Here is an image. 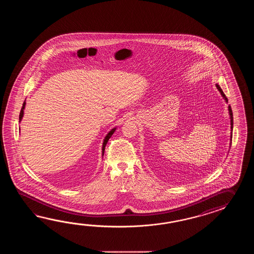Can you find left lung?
Returning <instances> with one entry per match:
<instances>
[{
	"label": "left lung",
	"instance_id": "8db88e82",
	"mask_svg": "<svg viewBox=\"0 0 254 254\" xmlns=\"http://www.w3.org/2000/svg\"><path fill=\"white\" fill-rule=\"evenodd\" d=\"M216 87H217V89L220 91V92H221V95H222V97L224 98L225 99V101H226L227 103H228V99H227L226 96H225V94L223 93V92H222V90L221 89V87L219 86L218 84H216ZM229 114H230V117H231V128H233V115H232V108H231V106L229 105ZM232 135H231V143H232Z\"/></svg>",
	"mask_w": 254,
	"mask_h": 254
}]
</instances>
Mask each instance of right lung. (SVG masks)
Masks as SVG:
<instances>
[{"label": "right lung", "instance_id": "right-lung-1", "mask_svg": "<svg viewBox=\"0 0 254 254\" xmlns=\"http://www.w3.org/2000/svg\"><path fill=\"white\" fill-rule=\"evenodd\" d=\"M24 107H25V102H24L23 104H22V108L21 109V113H20V116H19V120H20V122L22 121V116H23V110H24ZM115 129H116V128H114V129H112V130H110V132H109L108 134L106 135L105 139H104V140H103V152H104V150H105V146H106V143L108 142L109 139L111 138V136L114 134V132L115 131Z\"/></svg>", "mask_w": 254, "mask_h": 254}]
</instances>
